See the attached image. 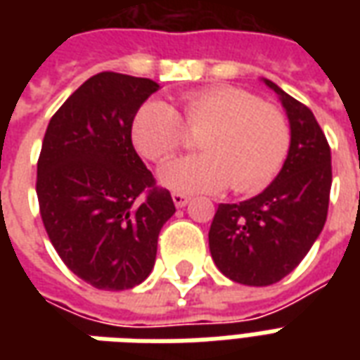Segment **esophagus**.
<instances>
[{
	"label": "esophagus",
	"instance_id": "obj_1",
	"mask_svg": "<svg viewBox=\"0 0 360 360\" xmlns=\"http://www.w3.org/2000/svg\"><path fill=\"white\" fill-rule=\"evenodd\" d=\"M173 204L177 206V208H183V206H187L188 202V196L183 195V193H172Z\"/></svg>",
	"mask_w": 360,
	"mask_h": 360
}]
</instances>
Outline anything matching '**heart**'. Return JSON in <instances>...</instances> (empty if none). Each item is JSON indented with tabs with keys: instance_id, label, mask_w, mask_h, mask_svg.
Instances as JSON below:
<instances>
[{
	"instance_id": "heart-1",
	"label": "heart",
	"mask_w": 360,
	"mask_h": 360,
	"mask_svg": "<svg viewBox=\"0 0 360 360\" xmlns=\"http://www.w3.org/2000/svg\"><path fill=\"white\" fill-rule=\"evenodd\" d=\"M133 142L142 156L165 162L200 133L196 156L160 169L162 185L179 193H235L266 187L285 162L291 131L283 111L239 86L218 84L181 98L179 113L164 102H146L133 119Z\"/></svg>"
}]
</instances>
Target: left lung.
<instances>
[{"label": "left lung", "instance_id": "1", "mask_svg": "<svg viewBox=\"0 0 360 360\" xmlns=\"http://www.w3.org/2000/svg\"><path fill=\"white\" fill-rule=\"evenodd\" d=\"M287 111L291 146L279 175L260 195L219 204L208 243L219 271L243 285H271L293 271L322 231L332 188V154L314 113L264 81Z\"/></svg>", "mask_w": 360, "mask_h": 360}]
</instances>
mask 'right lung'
Returning <instances> with one entry per match:
<instances>
[{"instance_id": "right-lung-1", "label": "right lung", "mask_w": 360, "mask_h": 360, "mask_svg": "<svg viewBox=\"0 0 360 360\" xmlns=\"http://www.w3.org/2000/svg\"><path fill=\"white\" fill-rule=\"evenodd\" d=\"M158 82L103 71L81 84L44 134L36 195L46 233L75 276L123 291L148 278L175 212L136 154L133 119Z\"/></svg>"}]
</instances>
